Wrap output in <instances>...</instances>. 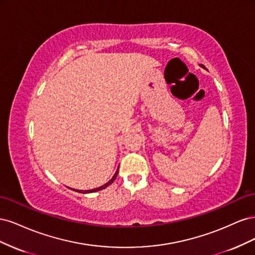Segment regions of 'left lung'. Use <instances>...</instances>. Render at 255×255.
I'll return each instance as SVG.
<instances>
[{"mask_svg": "<svg viewBox=\"0 0 255 255\" xmlns=\"http://www.w3.org/2000/svg\"><path fill=\"white\" fill-rule=\"evenodd\" d=\"M202 67H203V66H202Z\"/></svg>", "mask_w": 255, "mask_h": 255, "instance_id": "1", "label": "left lung"}]
</instances>
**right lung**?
<instances>
[{
  "label": "right lung",
  "mask_w": 255,
  "mask_h": 255,
  "mask_svg": "<svg viewBox=\"0 0 255 255\" xmlns=\"http://www.w3.org/2000/svg\"><path fill=\"white\" fill-rule=\"evenodd\" d=\"M118 171H119V169L117 171H116V173H115V175L112 177V180L110 181V182H107L106 184H104V185H102L101 187H99V188H94V189H90V190H85V191H82V190H78L79 192H84V194H87V192H95V191H98V190H101V189H104V188H106L107 186H110V185L116 180V177H117V175H118Z\"/></svg>",
  "instance_id": "obj_1"
}]
</instances>
